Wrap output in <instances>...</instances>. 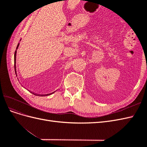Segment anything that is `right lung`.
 I'll list each match as a JSON object with an SVG mask.
<instances>
[{
  "label": "right lung",
  "instance_id": "add662e5",
  "mask_svg": "<svg viewBox=\"0 0 147 147\" xmlns=\"http://www.w3.org/2000/svg\"><path fill=\"white\" fill-rule=\"evenodd\" d=\"M21 40H20V41H21ZM19 45H20V43H18V45H17V47H16V51H15V55H14V63H15V64H14V67H15V74H16V76H17V73H16V53H17V50H18V47H19Z\"/></svg>",
  "mask_w": 147,
  "mask_h": 147
}]
</instances>
